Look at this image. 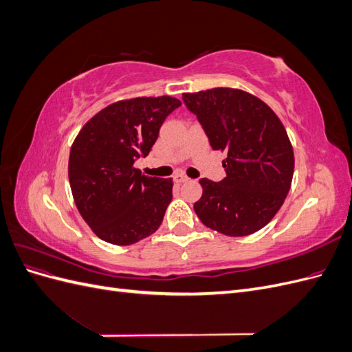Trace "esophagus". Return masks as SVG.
<instances>
[{
  "instance_id": "esophagus-1",
  "label": "esophagus",
  "mask_w": 352,
  "mask_h": 352,
  "mask_svg": "<svg viewBox=\"0 0 352 352\" xmlns=\"http://www.w3.org/2000/svg\"><path fill=\"white\" fill-rule=\"evenodd\" d=\"M173 180H175L176 184H184V182H186V180H188V176H185L184 173H176L173 176Z\"/></svg>"
}]
</instances>
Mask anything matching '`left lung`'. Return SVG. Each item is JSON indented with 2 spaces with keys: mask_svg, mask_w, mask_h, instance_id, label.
I'll list each match as a JSON object with an SVG mask.
<instances>
[{
  "mask_svg": "<svg viewBox=\"0 0 352 352\" xmlns=\"http://www.w3.org/2000/svg\"><path fill=\"white\" fill-rule=\"evenodd\" d=\"M214 151H226V177H202L198 219L228 236H247L276 216L289 192L294 150L279 117L252 94L212 88L184 94Z\"/></svg>",
  "mask_w": 352,
  "mask_h": 352,
  "instance_id": "obj_1",
  "label": "left lung"
}]
</instances>
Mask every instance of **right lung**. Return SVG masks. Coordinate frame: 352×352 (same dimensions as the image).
<instances>
[{
	"label": "right lung",
	"instance_id": "right-lung-1",
	"mask_svg": "<svg viewBox=\"0 0 352 352\" xmlns=\"http://www.w3.org/2000/svg\"><path fill=\"white\" fill-rule=\"evenodd\" d=\"M177 98L138 97L113 102L87 122L69 157L74 204L92 232L114 245H132L162 225L172 201V179L141 175L146 157Z\"/></svg>",
	"mask_w": 352,
	"mask_h": 352
}]
</instances>
